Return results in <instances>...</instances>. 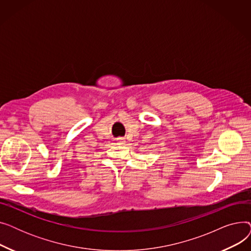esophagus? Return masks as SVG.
I'll return each mask as SVG.
<instances>
[{"label":"esophagus","instance_id":"esophagus-1","mask_svg":"<svg viewBox=\"0 0 251 251\" xmlns=\"http://www.w3.org/2000/svg\"><path fill=\"white\" fill-rule=\"evenodd\" d=\"M124 141H125L124 138H121V139H120V142H124Z\"/></svg>","mask_w":251,"mask_h":251}]
</instances>
